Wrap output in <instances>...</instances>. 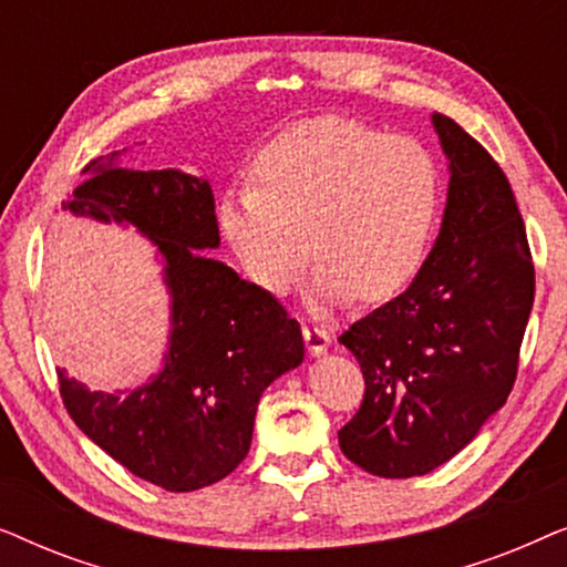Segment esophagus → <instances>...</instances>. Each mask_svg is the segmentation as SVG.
I'll return each instance as SVG.
<instances>
[{
  "label": "esophagus",
  "instance_id": "obj_1",
  "mask_svg": "<svg viewBox=\"0 0 567 567\" xmlns=\"http://www.w3.org/2000/svg\"><path fill=\"white\" fill-rule=\"evenodd\" d=\"M301 332H305V343H307V351L312 355H322L324 351L330 348V332L320 328V324H305L301 328Z\"/></svg>",
  "mask_w": 567,
  "mask_h": 567
}]
</instances>
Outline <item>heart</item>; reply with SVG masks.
Returning <instances> with one entry per match:
<instances>
[{"mask_svg":"<svg viewBox=\"0 0 567 567\" xmlns=\"http://www.w3.org/2000/svg\"><path fill=\"white\" fill-rule=\"evenodd\" d=\"M252 177L258 185H235L219 198L224 243L250 281L276 297L297 286L315 250L307 305L317 315L355 293L382 301L405 289L444 198L429 146L343 115L286 128L258 152Z\"/></svg>","mask_w":567,"mask_h":567,"instance_id":"obj_1","label":"heart"}]
</instances>
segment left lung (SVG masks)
Masks as SVG:
<instances>
[{"mask_svg":"<svg viewBox=\"0 0 567 567\" xmlns=\"http://www.w3.org/2000/svg\"><path fill=\"white\" fill-rule=\"evenodd\" d=\"M431 123L452 175L436 243L400 297L338 338L367 382L340 452L377 477L429 475L506 405L534 305L506 175L460 123L441 113Z\"/></svg>","mask_w":567,"mask_h":567,"instance_id":"1","label":"left lung"}]
</instances>
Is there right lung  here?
I'll return each instance as SVG.
<instances>
[{"instance_id":"1","label":"right lung","mask_w":567,"mask_h":567,"mask_svg":"<svg viewBox=\"0 0 567 567\" xmlns=\"http://www.w3.org/2000/svg\"><path fill=\"white\" fill-rule=\"evenodd\" d=\"M64 212L131 224L157 247L169 293L162 369L134 390L90 392L59 369L61 400L84 436L146 483L190 493L250 452L258 402L305 361L299 322L281 301L200 250L219 247L212 185L183 169L92 159Z\"/></svg>"}]
</instances>
